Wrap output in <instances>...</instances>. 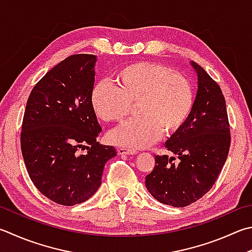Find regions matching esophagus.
<instances>
[{"label": "esophagus", "mask_w": 252, "mask_h": 252, "mask_svg": "<svg viewBox=\"0 0 252 252\" xmlns=\"http://www.w3.org/2000/svg\"><path fill=\"white\" fill-rule=\"evenodd\" d=\"M118 155L121 156H127V155H135L137 154V151L134 149H127V148H118L117 149Z\"/></svg>", "instance_id": "34e87169"}]
</instances>
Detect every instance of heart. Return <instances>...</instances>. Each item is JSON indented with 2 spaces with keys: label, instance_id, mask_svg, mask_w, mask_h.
I'll return each instance as SVG.
<instances>
[{
  "label": "heart",
  "instance_id": "b5f03b06",
  "mask_svg": "<svg viewBox=\"0 0 252 252\" xmlns=\"http://www.w3.org/2000/svg\"><path fill=\"white\" fill-rule=\"evenodd\" d=\"M116 87L108 82L94 85L90 102L104 122H122L137 103L138 118L125 123L108 134V140L125 148H145L162 134L178 132L188 122L194 104L192 87L182 74L165 65L137 63L114 74Z\"/></svg>",
  "mask_w": 252,
  "mask_h": 252
}]
</instances>
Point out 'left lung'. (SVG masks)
<instances>
[{"mask_svg":"<svg viewBox=\"0 0 252 252\" xmlns=\"http://www.w3.org/2000/svg\"><path fill=\"white\" fill-rule=\"evenodd\" d=\"M197 74V92L188 122L165 141L173 155L156 156L146 188L157 201L184 207L205 195L224 167L230 129L222 92L201 65L189 63ZM177 161H175V160Z\"/></svg>","mask_w":252,"mask_h":252,"instance_id":"1","label":"left lung"}]
</instances>
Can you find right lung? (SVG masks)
I'll return each instance as SVG.
<instances>
[{"instance_id":"obj_1","label":"right lung","mask_w":252,"mask_h":252,"mask_svg":"<svg viewBox=\"0 0 252 252\" xmlns=\"http://www.w3.org/2000/svg\"><path fill=\"white\" fill-rule=\"evenodd\" d=\"M96 56L73 55L40 79L24 113L21 148L30 178L41 194L60 205L89 200L101 185L104 165L116 156L99 145L101 132L90 95ZM88 153L80 155V150Z\"/></svg>"}]
</instances>
